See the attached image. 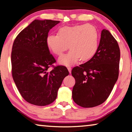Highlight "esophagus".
I'll use <instances>...</instances> for the list:
<instances>
[{
	"label": "esophagus",
	"instance_id": "1",
	"mask_svg": "<svg viewBox=\"0 0 132 132\" xmlns=\"http://www.w3.org/2000/svg\"><path fill=\"white\" fill-rule=\"evenodd\" d=\"M68 70H69V73H71V70H72L71 67H70V66H68Z\"/></svg>",
	"mask_w": 132,
	"mask_h": 132
}]
</instances>
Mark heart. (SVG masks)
Instances as JSON below:
<instances>
[{
	"label": "heart",
	"instance_id": "obj_1",
	"mask_svg": "<svg viewBox=\"0 0 132 132\" xmlns=\"http://www.w3.org/2000/svg\"><path fill=\"white\" fill-rule=\"evenodd\" d=\"M99 36L94 26L88 24L63 27L59 34H50L47 37L48 48L55 55H62L68 49L70 51L59 60V63L68 66L81 59L87 61L92 59L99 48Z\"/></svg>",
	"mask_w": 132,
	"mask_h": 132
}]
</instances>
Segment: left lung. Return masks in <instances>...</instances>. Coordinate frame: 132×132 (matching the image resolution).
I'll return each instance as SVG.
<instances>
[{
  "mask_svg": "<svg viewBox=\"0 0 132 132\" xmlns=\"http://www.w3.org/2000/svg\"><path fill=\"white\" fill-rule=\"evenodd\" d=\"M120 59L117 41L108 30H102L96 54L84 64L72 69L75 79L72 90L73 101L83 108L103 103L118 79Z\"/></svg>",
  "mask_w": 132,
  "mask_h": 132,
  "instance_id": "obj_1",
  "label": "left lung"
}]
</instances>
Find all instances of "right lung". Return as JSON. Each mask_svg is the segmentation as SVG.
Listing matches in <instances>:
<instances>
[{"label": "right lung", "mask_w": 132, "mask_h": 132, "mask_svg": "<svg viewBox=\"0 0 132 132\" xmlns=\"http://www.w3.org/2000/svg\"><path fill=\"white\" fill-rule=\"evenodd\" d=\"M60 23L35 20L16 37L11 53L12 75L20 94L27 102L45 106L56 99L62 81L69 75L65 66L50 67L56 62L46 40L50 30Z\"/></svg>", "instance_id": "obj_1"}]
</instances>
